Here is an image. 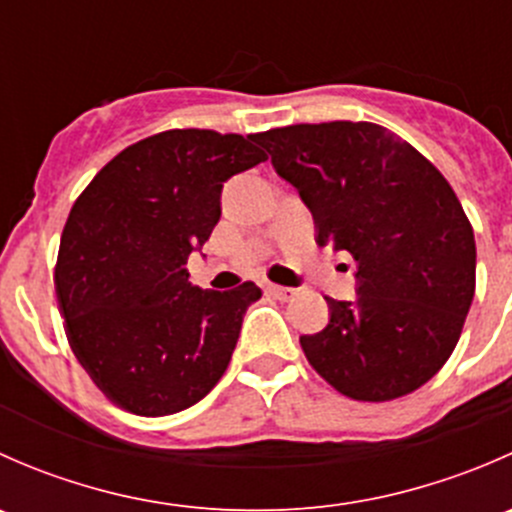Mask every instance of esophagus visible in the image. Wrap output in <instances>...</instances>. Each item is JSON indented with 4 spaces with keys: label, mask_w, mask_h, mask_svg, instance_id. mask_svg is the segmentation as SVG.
Returning <instances> with one entry per match:
<instances>
[{
    "label": "esophagus",
    "mask_w": 512,
    "mask_h": 512,
    "mask_svg": "<svg viewBox=\"0 0 512 512\" xmlns=\"http://www.w3.org/2000/svg\"><path fill=\"white\" fill-rule=\"evenodd\" d=\"M267 292L272 294V297L282 299V302H287V299H292L294 294H297V289L294 287H282V285H267Z\"/></svg>",
    "instance_id": "34e87169"
}]
</instances>
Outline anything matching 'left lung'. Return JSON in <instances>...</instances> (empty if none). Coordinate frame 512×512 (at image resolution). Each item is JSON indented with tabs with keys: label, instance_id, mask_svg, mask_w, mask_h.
I'll return each mask as SVG.
<instances>
[{
	"label": "left lung",
	"instance_id": "1",
	"mask_svg": "<svg viewBox=\"0 0 512 512\" xmlns=\"http://www.w3.org/2000/svg\"><path fill=\"white\" fill-rule=\"evenodd\" d=\"M294 185L317 245L356 260V299L299 337L322 379L356 401L426 384L456 349L476 292V240L456 193L414 146L376 123H297L260 133Z\"/></svg>",
	"mask_w": 512,
	"mask_h": 512
}]
</instances>
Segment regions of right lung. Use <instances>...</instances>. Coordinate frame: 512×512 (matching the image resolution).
<instances>
[{"label": "right lung", "mask_w": 512, "mask_h": 512, "mask_svg": "<svg viewBox=\"0 0 512 512\" xmlns=\"http://www.w3.org/2000/svg\"><path fill=\"white\" fill-rule=\"evenodd\" d=\"M257 138L156 133L103 165L71 208L54 272L66 339L131 414H178L208 396L262 297L255 282L200 289L185 270L218 225L223 183L267 160Z\"/></svg>", "instance_id": "right-lung-1"}]
</instances>
